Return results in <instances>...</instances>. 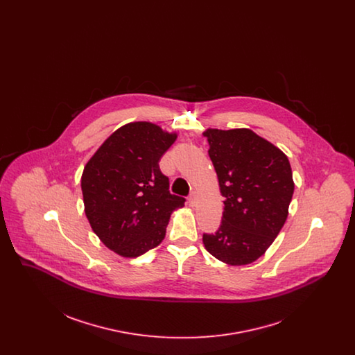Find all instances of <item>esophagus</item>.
Here are the masks:
<instances>
[{
    "mask_svg": "<svg viewBox=\"0 0 355 355\" xmlns=\"http://www.w3.org/2000/svg\"><path fill=\"white\" fill-rule=\"evenodd\" d=\"M187 202H189V206H191V207H194V206L197 205V196H196V193H194V191L189 196Z\"/></svg>",
    "mask_w": 355,
    "mask_h": 355,
    "instance_id": "1",
    "label": "esophagus"
}]
</instances>
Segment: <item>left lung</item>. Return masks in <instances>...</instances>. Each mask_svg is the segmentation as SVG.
<instances>
[{"instance_id": "left-lung-1", "label": "left lung", "mask_w": 355, "mask_h": 355, "mask_svg": "<svg viewBox=\"0 0 355 355\" xmlns=\"http://www.w3.org/2000/svg\"><path fill=\"white\" fill-rule=\"evenodd\" d=\"M203 135L225 197L220 229L203 234L205 249L232 266L252 263L286 222L294 193L290 162L250 129H207Z\"/></svg>"}]
</instances>
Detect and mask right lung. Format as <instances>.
Wrapping results in <instances>:
<instances>
[{
  "label": "right lung",
  "mask_w": 355,
  "mask_h": 355,
  "mask_svg": "<svg viewBox=\"0 0 355 355\" xmlns=\"http://www.w3.org/2000/svg\"><path fill=\"white\" fill-rule=\"evenodd\" d=\"M175 133L150 122H132L110 135L85 166V214L106 248L135 258L158 246L171 213L185 198L169 191L159 159Z\"/></svg>",
  "instance_id": "right-lung-1"
}]
</instances>
